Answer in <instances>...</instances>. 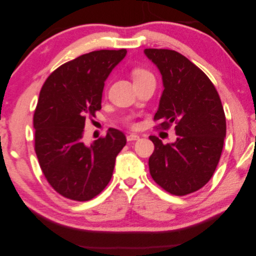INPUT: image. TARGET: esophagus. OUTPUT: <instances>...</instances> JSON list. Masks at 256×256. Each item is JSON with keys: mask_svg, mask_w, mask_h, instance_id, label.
Returning <instances> with one entry per match:
<instances>
[{"mask_svg": "<svg viewBox=\"0 0 256 256\" xmlns=\"http://www.w3.org/2000/svg\"><path fill=\"white\" fill-rule=\"evenodd\" d=\"M126 138H127V141H136V140H138V138L140 136H138L136 134H128Z\"/></svg>", "mask_w": 256, "mask_h": 256, "instance_id": "1", "label": "esophagus"}]
</instances>
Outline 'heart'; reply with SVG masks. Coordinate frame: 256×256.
<instances>
[{"label":"heart","mask_w":256,"mask_h":256,"mask_svg":"<svg viewBox=\"0 0 256 256\" xmlns=\"http://www.w3.org/2000/svg\"><path fill=\"white\" fill-rule=\"evenodd\" d=\"M131 76H132V79H134V83L140 82L146 78H150V76H152L150 72L147 70L146 68H143V67L134 68L132 72H131ZM130 126H134V124H130Z\"/></svg>","instance_id":"obj_1"}]
</instances>
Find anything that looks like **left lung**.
I'll use <instances>...</instances> for the list:
<instances>
[{
	"label": "left lung",
	"mask_w": 256,
	"mask_h": 256,
	"mask_svg": "<svg viewBox=\"0 0 256 256\" xmlns=\"http://www.w3.org/2000/svg\"><path fill=\"white\" fill-rule=\"evenodd\" d=\"M164 80V92L154 120L156 128L175 125V143L164 144L150 136L154 150L150 173L154 182L173 196L203 188L214 175L223 150L226 120L220 96L204 72L182 54L168 49H145Z\"/></svg>",
	"instance_id": "obj_1"
}]
</instances>
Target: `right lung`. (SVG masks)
I'll use <instances>...</instances> for the list:
<instances>
[{"label":"right lung","mask_w":256,"mask_h":256,"mask_svg":"<svg viewBox=\"0 0 256 256\" xmlns=\"http://www.w3.org/2000/svg\"><path fill=\"white\" fill-rule=\"evenodd\" d=\"M126 49L98 50L56 68L44 81L33 118L35 152L51 187L66 198L85 202L112 178L115 158L126 145L110 128L90 146L82 141L85 120L102 109L104 81Z\"/></svg>","instance_id":"1"}]
</instances>
